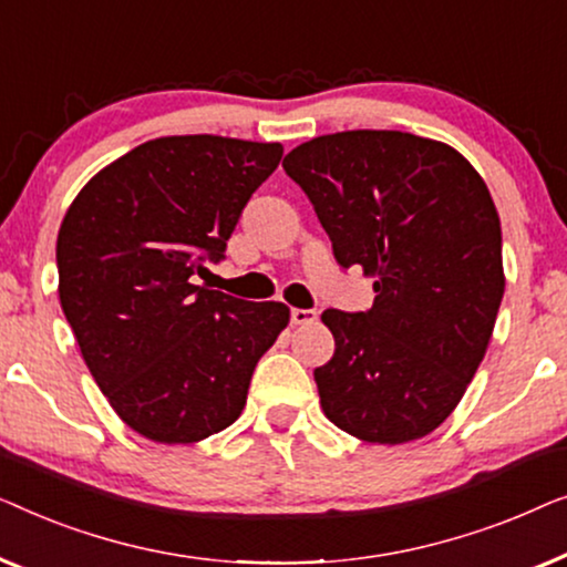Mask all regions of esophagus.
<instances>
[{
    "instance_id": "obj_1",
    "label": "esophagus",
    "mask_w": 567,
    "mask_h": 567,
    "mask_svg": "<svg viewBox=\"0 0 567 567\" xmlns=\"http://www.w3.org/2000/svg\"><path fill=\"white\" fill-rule=\"evenodd\" d=\"M316 318H318V313H316V310H310V308H292L290 310L292 326H308V323H313Z\"/></svg>"
}]
</instances>
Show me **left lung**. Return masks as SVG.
<instances>
[{
    "label": "left lung",
    "instance_id": "1",
    "mask_svg": "<svg viewBox=\"0 0 567 567\" xmlns=\"http://www.w3.org/2000/svg\"><path fill=\"white\" fill-rule=\"evenodd\" d=\"M341 267L374 277L364 313L323 310L337 341L316 367L321 409L372 444L432 434L481 367L504 298L501 220L481 174L446 143L344 131L285 156Z\"/></svg>",
    "mask_w": 567,
    "mask_h": 567
}]
</instances>
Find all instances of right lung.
Wrapping results in <instances>:
<instances>
[{"label":"right lung","instance_id":"add662e5","mask_svg":"<svg viewBox=\"0 0 567 567\" xmlns=\"http://www.w3.org/2000/svg\"><path fill=\"white\" fill-rule=\"evenodd\" d=\"M280 158V143L166 135L94 174L63 215V316L110 405L151 442L193 444L234 424L290 321L285 302L193 285Z\"/></svg>","mask_w":567,"mask_h":567}]
</instances>
